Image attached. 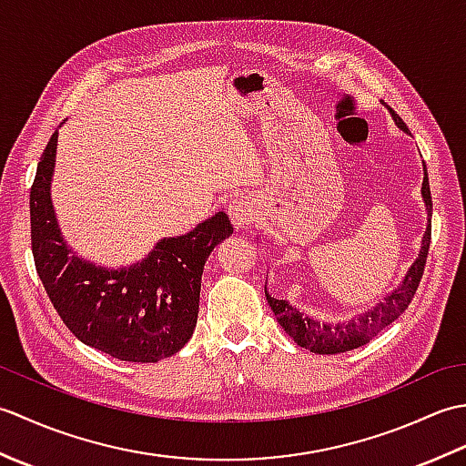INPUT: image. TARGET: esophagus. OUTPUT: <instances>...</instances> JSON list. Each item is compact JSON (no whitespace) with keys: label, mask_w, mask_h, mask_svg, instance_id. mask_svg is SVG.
Returning a JSON list of instances; mask_svg holds the SVG:
<instances>
[{"label":"esophagus","mask_w":466,"mask_h":466,"mask_svg":"<svg viewBox=\"0 0 466 466\" xmlns=\"http://www.w3.org/2000/svg\"><path fill=\"white\" fill-rule=\"evenodd\" d=\"M228 214H230V220L234 224L236 230H246L256 218V206L250 200V198L240 196V198H234L228 206Z\"/></svg>","instance_id":"esophagus-1"}]
</instances>
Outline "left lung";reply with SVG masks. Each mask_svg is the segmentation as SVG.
Here are the masks:
<instances>
[{"mask_svg":"<svg viewBox=\"0 0 466 466\" xmlns=\"http://www.w3.org/2000/svg\"><path fill=\"white\" fill-rule=\"evenodd\" d=\"M389 110L392 114V120L397 122L400 130L409 134V127L400 120V116L394 112L392 107H389ZM422 198H424V206H427V214L431 222L432 198H431L427 166H424ZM429 246H431V224L427 226V232H424L419 258L410 266L409 274L404 276L400 289L394 290L390 296H386L384 302L374 306L370 312L356 316V319H352L350 322L320 324L312 320L310 316H304L302 312L296 310L294 306H290L286 300H276L268 292H266V300H268L276 320H279V324L286 330V334H289L296 344L302 346V349H309L310 352H316V354H339L346 350H354L359 349V346L370 342L376 334H379L382 329H386L389 324H392L404 310L409 309V304L412 302L420 284L424 266H427Z\"/></svg>","mask_w":466,"mask_h":466,"instance_id":"left-lung-1","label":"left lung"}]
</instances>
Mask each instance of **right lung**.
<instances>
[{
    "mask_svg": "<svg viewBox=\"0 0 466 466\" xmlns=\"http://www.w3.org/2000/svg\"><path fill=\"white\" fill-rule=\"evenodd\" d=\"M57 130L39 157L29 192L32 252L39 280L77 340L126 362H157L190 340L206 258L232 234L218 212L186 236L164 238L140 264L107 270L67 248L54 214L49 182Z\"/></svg>",
    "mask_w": 466,
    "mask_h": 466,
    "instance_id": "1",
    "label": "right lung"
}]
</instances>
